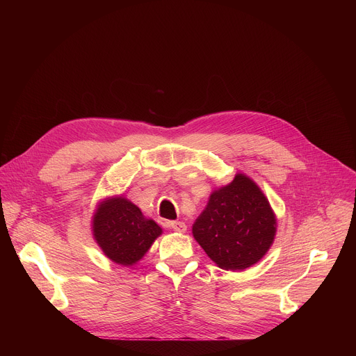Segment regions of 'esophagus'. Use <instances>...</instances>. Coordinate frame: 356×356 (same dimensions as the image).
<instances>
[{
	"mask_svg": "<svg viewBox=\"0 0 356 356\" xmlns=\"http://www.w3.org/2000/svg\"><path fill=\"white\" fill-rule=\"evenodd\" d=\"M165 227L169 229H173L176 232H186V229H187V225L181 221H169L165 224Z\"/></svg>",
	"mask_w": 356,
	"mask_h": 356,
	"instance_id": "34e87169",
	"label": "esophagus"
}]
</instances>
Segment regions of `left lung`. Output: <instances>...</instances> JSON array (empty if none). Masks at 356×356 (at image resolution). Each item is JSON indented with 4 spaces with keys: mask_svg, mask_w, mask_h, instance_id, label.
Wrapping results in <instances>:
<instances>
[{
    "mask_svg": "<svg viewBox=\"0 0 356 356\" xmlns=\"http://www.w3.org/2000/svg\"><path fill=\"white\" fill-rule=\"evenodd\" d=\"M276 218L268 198L249 177L236 175L216 190L193 225V236L221 269L242 270L273 243Z\"/></svg>",
    "mask_w": 356,
    "mask_h": 356,
    "instance_id": "left-lung-1",
    "label": "left lung"
}]
</instances>
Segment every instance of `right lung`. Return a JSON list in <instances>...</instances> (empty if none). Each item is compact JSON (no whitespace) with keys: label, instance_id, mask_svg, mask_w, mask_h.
Listing matches in <instances>:
<instances>
[{"label":"right lung","instance_id":"1","mask_svg":"<svg viewBox=\"0 0 356 356\" xmlns=\"http://www.w3.org/2000/svg\"><path fill=\"white\" fill-rule=\"evenodd\" d=\"M92 232L97 243L113 262L131 266L136 264L162 228L143 217L142 211L124 197L104 201L94 214Z\"/></svg>","mask_w":356,"mask_h":356}]
</instances>
